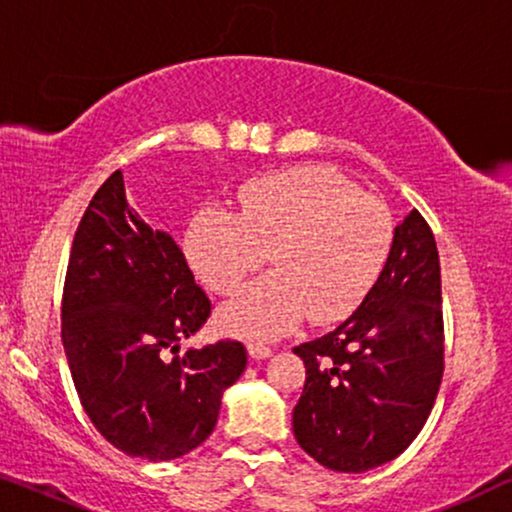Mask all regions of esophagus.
Here are the masks:
<instances>
[{
  "label": "esophagus",
  "instance_id": "34e87169",
  "mask_svg": "<svg viewBox=\"0 0 512 512\" xmlns=\"http://www.w3.org/2000/svg\"><path fill=\"white\" fill-rule=\"evenodd\" d=\"M248 356L255 358V360H264V358L271 356V349H269V346H264V344L250 342L248 344Z\"/></svg>",
  "mask_w": 512,
  "mask_h": 512
}]
</instances>
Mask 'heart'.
<instances>
[{"label":"heart","instance_id":"heart-1","mask_svg":"<svg viewBox=\"0 0 512 512\" xmlns=\"http://www.w3.org/2000/svg\"><path fill=\"white\" fill-rule=\"evenodd\" d=\"M236 203V215L201 208L185 234L189 267L215 295H231L269 252L274 271L217 313L229 335L276 339L306 316L316 325L337 323L358 309L391 252V210L332 168L260 177Z\"/></svg>","mask_w":512,"mask_h":512}]
</instances>
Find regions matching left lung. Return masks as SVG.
I'll list each match as a JSON object with an SVG mask.
<instances>
[{
    "mask_svg": "<svg viewBox=\"0 0 512 512\" xmlns=\"http://www.w3.org/2000/svg\"><path fill=\"white\" fill-rule=\"evenodd\" d=\"M292 351L306 367L292 431L311 459L337 473H363L410 447L445 370L440 257L419 210L395 227L363 304Z\"/></svg>",
    "mask_w": 512,
    "mask_h": 512,
    "instance_id": "1",
    "label": "left lung"
}]
</instances>
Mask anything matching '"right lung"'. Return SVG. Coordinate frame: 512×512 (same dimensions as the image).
Here are the masks:
<instances>
[{
	"instance_id": "1",
	"label": "right lung",
	"mask_w": 512,
	"mask_h": 512,
	"mask_svg": "<svg viewBox=\"0 0 512 512\" xmlns=\"http://www.w3.org/2000/svg\"><path fill=\"white\" fill-rule=\"evenodd\" d=\"M208 316L182 250L133 213L121 170L109 175L74 234L60 306L74 388L109 445L170 461L213 433L248 353L234 339L180 353Z\"/></svg>"
}]
</instances>
